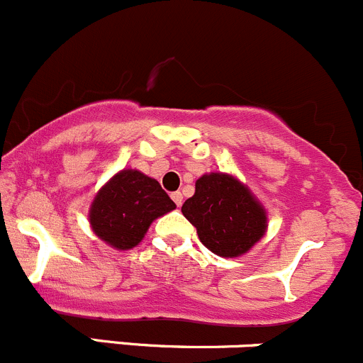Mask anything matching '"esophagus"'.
I'll return each instance as SVG.
<instances>
[{"instance_id": "1", "label": "esophagus", "mask_w": 363, "mask_h": 363, "mask_svg": "<svg viewBox=\"0 0 363 363\" xmlns=\"http://www.w3.org/2000/svg\"><path fill=\"white\" fill-rule=\"evenodd\" d=\"M171 199H173L174 203H177V206H178V208L182 206V203H183V196H182V192H173V194H171Z\"/></svg>"}]
</instances>
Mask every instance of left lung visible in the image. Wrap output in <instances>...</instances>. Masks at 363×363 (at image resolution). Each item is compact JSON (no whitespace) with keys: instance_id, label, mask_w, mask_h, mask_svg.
Instances as JSON below:
<instances>
[{"instance_id":"left-lung-1","label":"left lung","mask_w":363,"mask_h":363,"mask_svg":"<svg viewBox=\"0 0 363 363\" xmlns=\"http://www.w3.org/2000/svg\"><path fill=\"white\" fill-rule=\"evenodd\" d=\"M182 213L197 229L201 243L220 257L249 252L268 229V213L252 190L235 174L206 173Z\"/></svg>"}]
</instances>
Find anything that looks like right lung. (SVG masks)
Returning <instances> with one entry per match:
<instances>
[{"label": "right lung", "mask_w": 363, "mask_h": 363, "mask_svg": "<svg viewBox=\"0 0 363 363\" xmlns=\"http://www.w3.org/2000/svg\"><path fill=\"white\" fill-rule=\"evenodd\" d=\"M177 208L155 178L138 169H121L95 194L88 211L91 231L116 250L143 242L155 218Z\"/></svg>", "instance_id": "obj_1"}]
</instances>
